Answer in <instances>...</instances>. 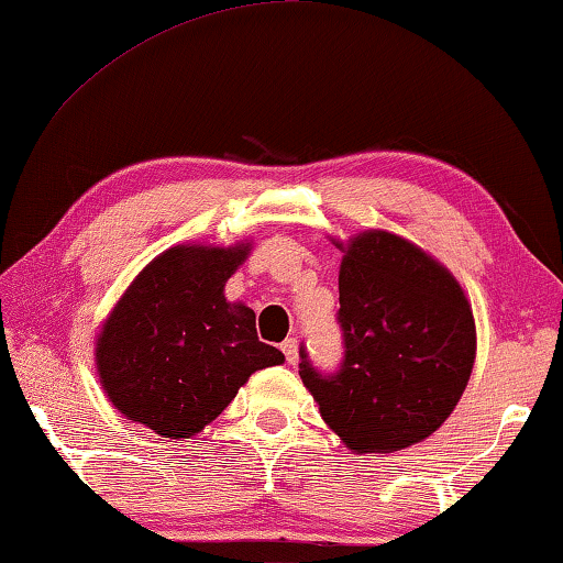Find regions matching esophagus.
Segmentation results:
<instances>
[{
    "label": "esophagus",
    "mask_w": 563,
    "mask_h": 563,
    "mask_svg": "<svg viewBox=\"0 0 563 563\" xmlns=\"http://www.w3.org/2000/svg\"><path fill=\"white\" fill-rule=\"evenodd\" d=\"M280 350H283V355H285V360L290 362V365H295V362H298V340L288 338L280 345Z\"/></svg>",
    "instance_id": "34e87169"
}]
</instances>
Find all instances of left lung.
Returning a JSON list of instances; mask_svg holds the SVG:
<instances>
[{
    "label": "left lung",
    "instance_id": "8db88e82",
    "mask_svg": "<svg viewBox=\"0 0 563 563\" xmlns=\"http://www.w3.org/2000/svg\"><path fill=\"white\" fill-rule=\"evenodd\" d=\"M342 360L320 373L300 345V377L330 430L355 452H397L452 415L470 383L476 332L450 273L405 238H350L340 265Z\"/></svg>",
    "mask_w": 563,
    "mask_h": 563
}]
</instances>
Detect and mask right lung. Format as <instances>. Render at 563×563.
<instances>
[{"instance_id":"obj_1","label":"right lung","mask_w":563,"mask_h":563,"mask_svg":"<svg viewBox=\"0 0 563 563\" xmlns=\"http://www.w3.org/2000/svg\"><path fill=\"white\" fill-rule=\"evenodd\" d=\"M251 247L176 245L151 261L103 322L97 367L123 417L188 440L283 352L258 340L255 312L225 300Z\"/></svg>"}]
</instances>
